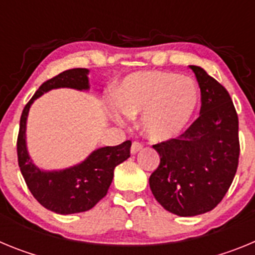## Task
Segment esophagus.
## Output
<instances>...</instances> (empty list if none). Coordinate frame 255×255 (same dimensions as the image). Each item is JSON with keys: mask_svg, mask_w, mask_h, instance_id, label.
Returning <instances> with one entry per match:
<instances>
[{"mask_svg": "<svg viewBox=\"0 0 255 255\" xmlns=\"http://www.w3.org/2000/svg\"><path fill=\"white\" fill-rule=\"evenodd\" d=\"M143 147H144L143 143H140V141H132L131 149H130V150H131L132 154H135V153H138L139 150H140Z\"/></svg>", "mask_w": 255, "mask_h": 255, "instance_id": "34e87169", "label": "esophagus"}]
</instances>
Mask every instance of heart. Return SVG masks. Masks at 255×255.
<instances>
[{
	"mask_svg": "<svg viewBox=\"0 0 255 255\" xmlns=\"http://www.w3.org/2000/svg\"><path fill=\"white\" fill-rule=\"evenodd\" d=\"M199 102L191 78L175 73L143 71L125 79L116 93L112 116L121 123L141 112V130L153 140H168L190 123Z\"/></svg>",
	"mask_w": 255,
	"mask_h": 255,
	"instance_id": "obj_1",
	"label": "heart"
}]
</instances>
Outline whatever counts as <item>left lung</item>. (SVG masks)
<instances>
[{"mask_svg":"<svg viewBox=\"0 0 255 255\" xmlns=\"http://www.w3.org/2000/svg\"><path fill=\"white\" fill-rule=\"evenodd\" d=\"M200 88L199 117L179 136L153 145L149 177L155 200L181 217L212 211L230 189L240 155L239 117L229 92L202 67L190 66Z\"/></svg>","mask_w":255,"mask_h":255,"instance_id":"1","label":"left lung"}]
</instances>
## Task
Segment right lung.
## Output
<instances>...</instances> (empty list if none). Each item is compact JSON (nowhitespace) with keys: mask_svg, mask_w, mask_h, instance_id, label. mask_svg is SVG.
<instances>
[{"mask_svg":"<svg viewBox=\"0 0 255 255\" xmlns=\"http://www.w3.org/2000/svg\"><path fill=\"white\" fill-rule=\"evenodd\" d=\"M87 74V69L78 67L66 70L46 80L26 103L20 117L16 150L22 177L33 197L44 208L60 215H71L93 208L107 194L114 179L115 167L130 157L131 140L115 147L100 148L80 164L62 171L43 172L29 158L25 145V126L33 101L55 88L88 89Z\"/></svg>","mask_w":255,"mask_h":255,"instance_id":"add662e5","label":"right lung"}]
</instances>
